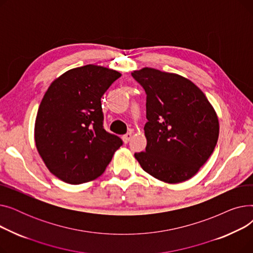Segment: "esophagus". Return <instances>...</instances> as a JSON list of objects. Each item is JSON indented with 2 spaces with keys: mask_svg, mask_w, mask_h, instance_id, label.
Returning a JSON list of instances; mask_svg holds the SVG:
<instances>
[{
  "mask_svg": "<svg viewBox=\"0 0 253 253\" xmlns=\"http://www.w3.org/2000/svg\"><path fill=\"white\" fill-rule=\"evenodd\" d=\"M131 136H132V133H131V132H128V133H126L125 135H123L122 139H123V141H124L125 143H127V142L130 140Z\"/></svg>",
  "mask_w": 253,
  "mask_h": 253,
  "instance_id": "obj_1",
  "label": "esophagus"
}]
</instances>
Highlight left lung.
I'll return each instance as SVG.
<instances>
[{"instance_id":"left-lung-1","label":"left lung","mask_w":253,"mask_h":253,"mask_svg":"<svg viewBox=\"0 0 253 253\" xmlns=\"http://www.w3.org/2000/svg\"><path fill=\"white\" fill-rule=\"evenodd\" d=\"M147 94L145 152L141 168L168 183L193 177L213 153L218 119L204 93L179 75L144 68L131 73Z\"/></svg>"}]
</instances>
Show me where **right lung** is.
I'll return each mask as SVG.
<instances>
[{
	"mask_svg": "<svg viewBox=\"0 0 253 253\" xmlns=\"http://www.w3.org/2000/svg\"><path fill=\"white\" fill-rule=\"evenodd\" d=\"M120 77L117 71L87 64L64 73L46 91L35 141L47 168L62 181L79 184L97 178L123 144L104 130L100 100Z\"/></svg>",
	"mask_w": 253,
	"mask_h": 253,
	"instance_id": "add662e5",
	"label": "right lung"
}]
</instances>
